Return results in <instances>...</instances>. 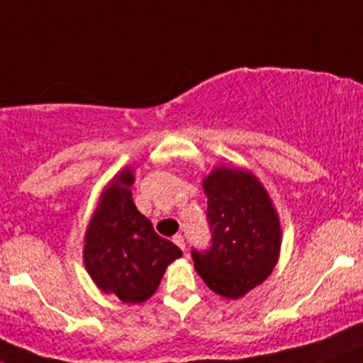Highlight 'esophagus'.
<instances>
[{
	"label": "esophagus",
	"mask_w": 363,
	"mask_h": 363,
	"mask_svg": "<svg viewBox=\"0 0 363 363\" xmlns=\"http://www.w3.org/2000/svg\"><path fill=\"white\" fill-rule=\"evenodd\" d=\"M172 242H174L176 246L179 247V250L185 251V240H184V237H182V235H174V237H172Z\"/></svg>",
	"instance_id": "1"
}]
</instances>
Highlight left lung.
<instances>
[{
  "label": "left lung",
  "mask_w": 363,
  "mask_h": 363,
  "mask_svg": "<svg viewBox=\"0 0 363 363\" xmlns=\"http://www.w3.org/2000/svg\"><path fill=\"white\" fill-rule=\"evenodd\" d=\"M203 191L212 239L208 250H192L194 267L216 294L242 298L278 262V213L260 179L244 169L219 165L203 179Z\"/></svg>",
  "instance_id": "obj_1"
}]
</instances>
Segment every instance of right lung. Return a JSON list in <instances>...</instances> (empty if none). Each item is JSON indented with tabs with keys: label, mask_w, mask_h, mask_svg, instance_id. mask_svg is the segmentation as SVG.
<instances>
[{
	"label": "right lung",
	"mask_w": 363,
	"mask_h": 363,
	"mask_svg": "<svg viewBox=\"0 0 363 363\" xmlns=\"http://www.w3.org/2000/svg\"><path fill=\"white\" fill-rule=\"evenodd\" d=\"M133 182V171L126 167L101 192L85 233L84 264L103 292L135 305L155 294L182 250L158 235L137 210L130 191Z\"/></svg>",
	"instance_id": "right-lung-1"
}]
</instances>
